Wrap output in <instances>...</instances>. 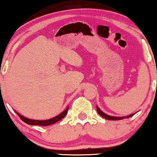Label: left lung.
<instances>
[{"mask_svg":"<svg viewBox=\"0 0 157 157\" xmlns=\"http://www.w3.org/2000/svg\"><path fill=\"white\" fill-rule=\"evenodd\" d=\"M97 112H98L99 114L100 115V116L102 117H103V118L106 119V120H122V119L131 117H132L133 115H134V114H131V115H129V116L122 117H111V116H109V115L105 114V113L102 112L101 110L99 109V108L97 107Z\"/></svg>","mask_w":157,"mask_h":157,"instance_id":"obj_1","label":"left lung"}]
</instances>
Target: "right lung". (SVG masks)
Instances as JSON below:
<instances>
[{
	"label": "right lung",
	"instance_id": "right-lung-1",
	"mask_svg": "<svg viewBox=\"0 0 157 157\" xmlns=\"http://www.w3.org/2000/svg\"><path fill=\"white\" fill-rule=\"evenodd\" d=\"M68 107L66 108V109L64 111H63L60 114H59L58 116L55 117L50 119V120H30V119H27L24 117L22 116V115L20 114L19 113L16 112L17 115L19 116V117L21 119V120L23 121L24 122H26V124H29V125H41V126H47L49 125H52V124L55 123V122L60 121V120H62L65 117V116L66 115V113H68Z\"/></svg>",
	"mask_w": 157,
	"mask_h": 157
}]
</instances>
